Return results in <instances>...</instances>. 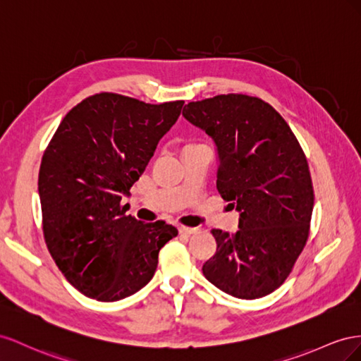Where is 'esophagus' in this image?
Instances as JSON below:
<instances>
[{"label":"esophagus","mask_w":361,"mask_h":361,"mask_svg":"<svg viewBox=\"0 0 361 361\" xmlns=\"http://www.w3.org/2000/svg\"><path fill=\"white\" fill-rule=\"evenodd\" d=\"M195 231H197V228H190V226H184V225H180V226H178V233H180V234H184V235H190V234H193Z\"/></svg>","instance_id":"esophagus-1"}]
</instances>
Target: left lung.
Listing matches in <instances>:
<instances>
[{
  "instance_id": "8db88e82",
  "label": "left lung",
  "mask_w": 361,
  "mask_h": 361,
  "mask_svg": "<svg viewBox=\"0 0 361 361\" xmlns=\"http://www.w3.org/2000/svg\"><path fill=\"white\" fill-rule=\"evenodd\" d=\"M183 116L218 147V188L240 212L239 230H212L202 274L240 300L272 293L290 275L310 233L314 193L305 154L271 104L242 94L184 106Z\"/></svg>"
}]
</instances>
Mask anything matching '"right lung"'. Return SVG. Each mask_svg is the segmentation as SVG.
Listing matches in <instances>:
<instances>
[{"label": "right lung", "mask_w": 361, "mask_h": 361, "mask_svg": "<svg viewBox=\"0 0 361 361\" xmlns=\"http://www.w3.org/2000/svg\"><path fill=\"white\" fill-rule=\"evenodd\" d=\"M183 104L101 92L71 109L49 140L37 181L44 238L83 295L113 302L136 293L156 272L159 251L178 234L164 221L133 218L121 201Z\"/></svg>", "instance_id": "add662e5"}]
</instances>
